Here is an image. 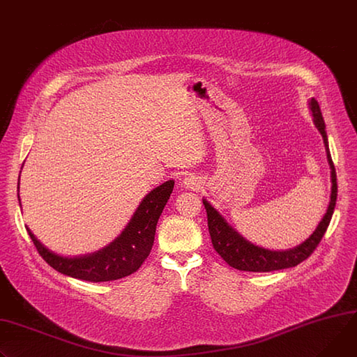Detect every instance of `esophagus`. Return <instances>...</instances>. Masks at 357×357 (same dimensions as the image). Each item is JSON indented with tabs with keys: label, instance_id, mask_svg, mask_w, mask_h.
I'll return each mask as SVG.
<instances>
[{
	"label": "esophagus",
	"instance_id": "esophagus-1",
	"mask_svg": "<svg viewBox=\"0 0 357 357\" xmlns=\"http://www.w3.org/2000/svg\"><path fill=\"white\" fill-rule=\"evenodd\" d=\"M182 185H183V188H186V189L198 190V189H201V186H202V179H201L199 176H197V175H188V176L183 178Z\"/></svg>",
	"mask_w": 357,
	"mask_h": 357
}]
</instances>
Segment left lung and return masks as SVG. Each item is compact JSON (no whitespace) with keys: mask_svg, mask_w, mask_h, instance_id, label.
I'll return each instance as SVG.
<instances>
[{"mask_svg":"<svg viewBox=\"0 0 357 357\" xmlns=\"http://www.w3.org/2000/svg\"><path fill=\"white\" fill-rule=\"evenodd\" d=\"M309 109L313 116V123L323 138V144H325L326 156L331 167L332 192H331V202L325 216L321 218L313 234L305 242L286 250H273V249H266L264 246L255 245L246 238H243L234 228V226L211 205V202H208L205 198L202 199L206 209V215H208V228H209L212 245L223 261L238 271L272 272V271L287 269V268H294L299 265L312 255V252L319 245L320 239L323 238V235H325L328 226L331 223V219L336 206V198H337L336 171H335V165L329 151L328 135L325 131L326 125H325V121H323L319 104L314 98L309 101Z\"/></svg>","mask_w":357,"mask_h":357,"instance_id":"left-lung-1","label":"left lung"}]
</instances>
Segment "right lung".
<instances>
[{
  "mask_svg": "<svg viewBox=\"0 0 357 357\" xmlns=\"http://www.w3.org/2000/svg\"><path fill=\"white\" fill-rule=\"evenodd\" d=\"M175 181L169 179L152 189L141 201L125 229L109 245L88 255L63 256L55 253L32 234L28 226L25 228L44 261L59 273L88 282L116 280L137 272L148 257L153 245L158 219L171 197ZM18 201L21 206L20 193Z\"/></svg>",
  "mask_w": 357,
  "mask_h": 357,
  "instance_id": "obj_1",
  "label": "right lung"
}]
</instances>
